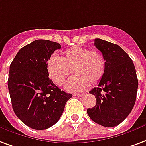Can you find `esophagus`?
Masks as SVG:
<instances>
[{
  "mask_svg": "<svg viewBox=\"0 0 146 146\" xmlns=\"http://www.w3.org/2000/svg\"><path fill=\"white\" fill-rule=\"evenodd\" d=\"M73 96H77V97H81V96H84V93H74Z\"/></svg>",
  "mask_w": 146,
  "mask_h": 146,
  "instance_id": "obj_1",
  "label": "esophagus"
}]
</instances>
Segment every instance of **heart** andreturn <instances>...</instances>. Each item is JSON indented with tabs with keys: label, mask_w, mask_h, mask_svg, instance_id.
<instances>
[{
	"label": "heart",
	"mask_w": 146,
	"mask_h": 146,
	"mask_svg": "<svg viewBox=\"0 0 146 146\" xmlns=\"http://www.w3.org/2000/svg\"><path fill=\"white\" fill-rule=\"evenodd\" d=\"M47 72L56 85L62 86L72 72L76 74L69 79L65 87L70 92L84 90L91 84L100 82L104 76L106 60L98 50L82 47L66 50L60 57H51L46 63Z\"/></svg>",
	"instance_id": "1"
}]
</instances>
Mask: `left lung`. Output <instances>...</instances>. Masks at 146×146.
Masks as SVG:
<instances>
[{
	"label": "left lung",
	"mask_w": 146,
	"mask_h": 146,
	"mask_svg": "<svg viewBox=\"0 0 146 146\" xmlns=\"http://www.w3.org/2000/svg\"><path fill=\"white\" fill-rule=\"evenodd\" d=\"M94 45L105 58L106 70L97 87L90 91L96 103L87 113L99 125L114 127L125 120L135 105L138 90L135 66L116 44L95 39Z\"/></svg>",
	"instance_id": "obj_1"
}]
</instances>
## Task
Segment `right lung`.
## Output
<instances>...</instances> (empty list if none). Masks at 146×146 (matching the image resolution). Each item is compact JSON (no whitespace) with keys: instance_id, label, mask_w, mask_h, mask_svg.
<instances>
[{"instance_id":"obj_1","label":"right lung","mask_w":146,"mask_h":146,"mask_svg":"<svg viewBox=\"0 0 146 146\" xmlns=\"http://www.w3.org/2000/svg\"><path fill=\"white\" fill-rule=\"evenodd\" d=\"M60 44L36 40L18 51L10 66L8 90L19 119L31 129H46L56 124L72 94L49 78L46 63Z\"/></svg>"}]
</instances>
